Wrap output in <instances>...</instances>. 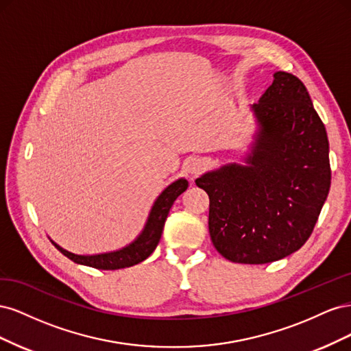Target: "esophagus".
Returning <instances> with one entry per match:
<instances>
[{
	"mask_svg": "<svg viewBox=\"0 0 351 351\" xmlns=\"http://www.w3.org/2000/svg\"><path fill=\"white\" fill-rule=\"evenodd\" d=\"M204 168H205V161L202 158H199V156H190V158H187L184 165H183V169L190 176L199 174Z\"/></svg>",
	"mask_w": 351,
	"mask_h": 351,
	"instance_id": "1",
	"label": "esophagus"
}]
</instances>
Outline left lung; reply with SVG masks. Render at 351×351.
<instances>
[{
  "mask_svg": "<svg viewBox=\"0 0 351 351\" xmlns=\"http://www.w3.org/2000/svg\"><path fill=\"white\" fill-rule=\"evenodd\" d=\"M256 132L244 164L196 178L209 196V234L237 263L261 265L299 250L311 237L331 186L329 143L300 79L285 71L250 105Z\"/></svg>",
  "mask_w": 351,
  "mask_h": 351,
  "instance_id": "left-lung-1",
  "label": "left lung"
}]
</instances>
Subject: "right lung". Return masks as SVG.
Listing matches in <instances>:
<instances>
[{"label": "right lung", "instance_id": "right-lung-1", "mask_svg": "<svg viewBox=\"0 0 351 351\" xmlns=\"http://www.w3.org/2000/svg\"><path fill=\"white\" fill-rule=\"evenodd\" d=\"M187 187H189V182L186 178H178L169 186H167L162 190V193L159 195L154 202L149 215H147L146 224L141 231V234L137 236L130 244H127V246L119 250L98 253V254H76L62 249L54 240L51 239L49 240L62 254H64V256H67L74 263L84 265V267L105 269V271H114V269L133 267V265H137L139 262L145 261L149 254H152V252L158 246L159 240H161V234H162L164 224H165L169 209H171L174 200L183 192H186Z\"/></svg>", "mask_w": 351, "mask_h": 351}]
</instances>
